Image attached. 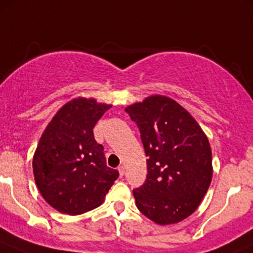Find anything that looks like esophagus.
<instances>
[{
  "label": "esophagus",
  "mask_w": 253,
  "mask_h": 253,
  "mask_svg": "<svg viewBox=\"0 0 253 253\" xmlns=\"http://www.w3.org/2000/svg\"><path fill=\"white\" fill-rule=\"evenodd\" d=\"M119 172H120V176H121V177H122V176L125 175V168L124 167H120L119 168Z\"/></svg>",
  "instance_id": "obj_1"
}]
</instances>
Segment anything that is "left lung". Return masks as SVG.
I'll return each mask as SVG.
<instances>
[{
    "label": "left lung",
    "instance_id": "obj_1",
    "mask_svg": "<svg viewBox=\"0 0 253 253\" xmlns=\"http://www.w3.org/2000/svg\"><path fill=\"white\" fill-rule=\"evenodd\" d=\"M141 132L147 178L133 190L137 208L159 225L178 223L197 209L213 175L208 138L180 104L153 95L127 106Z\"/></svg>",
    "mask_w": 253,
    "mask_h": 253
}]
</instances>
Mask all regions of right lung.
Listing matches in <instances>:
<instances>
[{
    "label": "right lung",
    "instance_id": "obj_1",
    "mask_svg": "<svg viewBox=\"0 0 253 253\" xmlns=\"http://www.w3.org/2000/svg\"><path fill=\"white\" fill-rule=\"evenodd\" d=\"M111 105L95 99L68 101L53 116L33 158L35 183L61 213L77 215L103 203L119 171L106 165L93 128Z\"/></svg>",
    "mask_w": 253,
    "mask_h": 253
}]
</instances>
